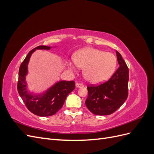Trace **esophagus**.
Returning <instances> with one entry per match:
<instances>
[{
	"instance_id": "34e87169",
	"label": "esophagus",
	"mask_w": 154,
	"mask_h": 154,
	"mask_svg": "<svg viewBox=\"0 0 154 154\" xmlns=\"http://www.w3.org/2000/svg\"><path fill=\"white\" fill-rule=\"evenodd\" d=\"M83 83H76V87H77V88H81V87H83Z\"/></svg>"
}]
</instances>
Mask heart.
I'll return each mask as SVG.
<instances>
[{"mask_svg":"<svg viewBox=\"0 0 154 154\" xmlns=\"http://www.w3.org/2000/svg\"><path fill=\"white\" fill-rule=\"evenodd\" d=\"M118 60L111 53L93 48L83 49L74 54V62H69V68L75 71L77 67L83 68L86 80L94 84L106 82L114 74Z\"/></svg>","mask_w":154,"mask_h":154,"instance_id":"heart-1","label":"heart"}]
</instances>
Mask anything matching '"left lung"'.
<instances>
[{
	"instance_id": "1",
	"label": "left lung",
	"mask_w": 154,
	"mask_h": 154,
	"mask_svg": "<svg viewBox=\"0 0 154 154\" xmlns=\"http://www.w3.org/2000/svg\"><path fill=\"white\" fill-rule=\"evenodd\" d=\"M119 67L108 81L98 85L87 86V109L95 115L105 116L114 112L128 97V68L122 55L116 51Z\"/></svg>"
}]
</instances>
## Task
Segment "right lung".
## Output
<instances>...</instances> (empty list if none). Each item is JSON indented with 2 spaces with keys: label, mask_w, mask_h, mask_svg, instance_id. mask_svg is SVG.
Listing matches in <instances>:
<instances>
[{
  "label": "right lung",
  "mask_w": 154,
  "mask_h": 154,
  "mask_svg": "<svg viewBox=\"0 0 154 154\" xmlns=\"http://www.w3.org/2000/svg\"><path fill=\"white\" fill-rule=\"evenodd\" d=\"M45 45H39L31 50L20 65L18 71L17 91L26 107L36 116L45 117L55 114L62 108L67 95L75 88L74 81H60L42 95H32L26 90V76L27 64L31 54L36 49H50Z\"/></svg>",
  "instance_id": "right-lung-1"
}]
</instances>
